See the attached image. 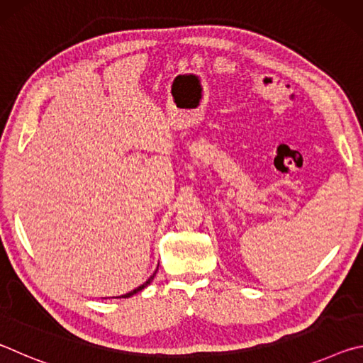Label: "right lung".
Wrapping results in <instances>:
<instances>
[{
    "instance_id": "obj_1",
    "label": "right lung",
    "mask_w": 363,
    "mask_h": 363,
    "mask_svg": "<svg viewBox=\"0 0 363 363\" xmlns=\"http://www.w3.org/2000/svg\"><path fill=\"white\" fill-rule=\"evenodd\" d=\"M153 277H155V274H153V275H150V279H149V280H147V281H145V284H143V285H140V286H138V288H134V290H133V291H130V293H126V294H123V296H120V298H130V296H133V294H136L138 291H140V290H144V288H145L147 285H150V281L153 280Z\"/></svg>"
}]
</instances>
